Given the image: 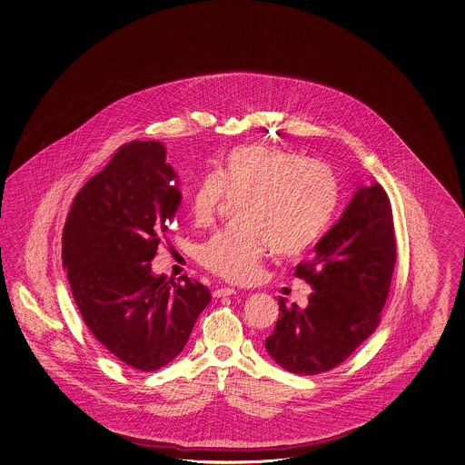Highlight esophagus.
Wrapping results in <instances>:
<instances>
[{
    "instance_id": "esophagus-1",
    "label": "esophagus",
    "mask_w": 465,
    "mask_h": 465,
    "mask_svg": "<svg viewBox=\"0 0 465 465\" xmlns=\"http://www.w3.org/2000/svg\"><path fill=\"white\" fill-rule=\"evenodd\" d=\"M237 294V291L235 289H232V287H222V289H216L213 291V297H227V295H235Z\"/></svg>"
}]
</instances>
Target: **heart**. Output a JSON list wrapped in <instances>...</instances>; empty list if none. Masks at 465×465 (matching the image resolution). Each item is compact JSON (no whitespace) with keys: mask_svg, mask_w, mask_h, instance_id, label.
<instances>
[{"mask_svg":"<svg viewBox=\"0 0 465 465\" xmlns=\"http://www.w3.org/2000/svg\"><path fill=\"white\" fill-rule=\"evenodd\" d=\"M245 198L243 227L216 232L198 249V261L230 282H247L263 253L292 257L309 249L328 225L338 188L326 164L285 149L240 146L222 159L218 176L206 174L190 194L196 225H208L225 196Z\"/></svg>","mask_w":465,"mask_h":465,"instance_id":"b5f03b06","label":"heart"}]
</instances>
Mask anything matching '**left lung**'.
I'll use <instances>...</instances> for the list:
<instances>
[{
	"mask_svg": "<svg viewBox=\"0 0 465 465\" xmlns=\"http://www.w3.org/2000/svg\"><path fill=\"white\" fill-rule=\"evenodd\" d=\"M393 215L381 184L360 186L336 225L295 267L314 292L304 309L279 299V319L265 350L283 370H332L380 324L397 261Z\"/></svg>",
	"mask_w": 465,
	"mask_h": 465,
	"instance_id": "obj_1",
	"label": "left lung"
}]
</instances>
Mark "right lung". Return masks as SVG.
<instances>
[{
	"label": "right lung",
	"instance_id": "obj_1",
	"mask_svg": "<svg viewBox=\"0 0 465 465\" xmlns=\"http://www.w3.org/2000/svg\"><path fill=\"white\" fill-rule=\"evenodd\" d=\"M182 203L158 141H133L77 193L62 261L82 319L117 360L156 371L183 351L212 301L208 287L154 275L151 261Z\"/></svg>",
	"mask_w": 465,
	"mask_h": 465
}]
</instances>
